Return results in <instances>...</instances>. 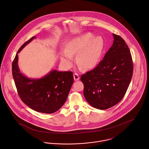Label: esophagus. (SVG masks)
Returning <instances> with one entry per match:
<instances>
[{
    "mask_svg": "<svg viewBox=\"0 0 149 149\" xmlns=\"http://www.w3.org/2000/svg\"><path fill=\"white\" fill-rule=\"evenodd\" d=\"M73 77H74V80L75 81H78L79 80V79H80L79 75L78 74H77V73H74Z\"/></svg>",
    "mask_w": 149,
    "mask_h": 149,
    "instance_id": "34e87169",
    "label": "esophagus"
}]
</instances>
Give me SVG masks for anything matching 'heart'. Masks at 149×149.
<instances>
[{"label": "heart", "mask_w": 149, "mask_h": 149, "mask_svg": "<svg viewBox=\"0 0 149 149\" xmlns=\"http://www.w3.org/2000/svg\"><path fill=\"white\" fill-rule=\"evenodd\" d=\"M103 48V40L93 37L91 33L77 37L65 45L64 52L61 53V60L64 66L70 68L73 63V56H76V63L80 68L86 70L94 68L99 63Z\"/></svg>", "instance_id": "heart-1"}]
</instances>
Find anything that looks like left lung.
<instances>
[{"label":"left lung","mask_w":149,"mask_h":149,"mask_svg":"<svg viewBox=\"0 0 149 149\" xmlns=\"http://www.w3.org/2000/svg\"><path fill=\"white\" fill-rule=\"evenodd\" d=\"M113 42L103 60L81 77L84 96L91 106L107 109L124 97L133 73L130 51L124 40L112 34Z\"/></svg>","instance_id":"8db88e82"}]
</instances>
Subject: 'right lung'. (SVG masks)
I'll use <instances>...</instances> for the list:
<instances>
[{
  "label": "right lung",
  "mask_w": 149,
  "mask_h": 149,
  "mask_svg": "<svg viewBox=\"0 0 149 149\" xmlns=\"http://www.w3.org/2000/svg\"><path fill=\"white\" fill-rule=\"evenodd\" d=\"M36 37L24 43L13 62L12 72L18 94L22 102L32 109L45 113L58 111L66 100L73 83L71 71L52 70L40 79H31L22 74L18 66V54Z\"/></svg>",
  "instance_id": "right-lung-1"
}]
</instances>
